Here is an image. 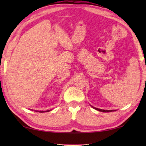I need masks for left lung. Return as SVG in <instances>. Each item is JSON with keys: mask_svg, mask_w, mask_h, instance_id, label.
I'll return each instance as SVG.
<instances>
[{"mask_svg": "<svg viewBox=\"0 0 146 146\" xmlns=\"http://www.w3.org/2000/svg\"><path fill=\"white\" fill-rule=\"evenodd\" d=\"M90 106H91V107L95 109V110H97V111H101V112H104V113H106V112H111V111H116L115 110H102V109L96 108H95V107H93V106H92L91 105H90Z\"/></svg>", "mask_w": 146, "mask_h": 146, "instance_id": "8db88e82", "label": "left lung"}]
</instances>
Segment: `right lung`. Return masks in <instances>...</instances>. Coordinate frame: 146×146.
<instances>
[{
	"label": "right lung",
	"mask_w": 146,
	"mask_h": 146,
	"mask_svg": "<svg viewBox=\"0 0 146 146\" xmlns=\"http://www.w3.org/2000/svg\"><path fill=\"white\" fill-rule=\"evenodd\" d=\"M51 110H47V111H38V110H35V111L36 112H40V113H44V112H48V111H50Z\"/></svg>",
	"instance_id": "right-lung-1"
}]
</instances>
